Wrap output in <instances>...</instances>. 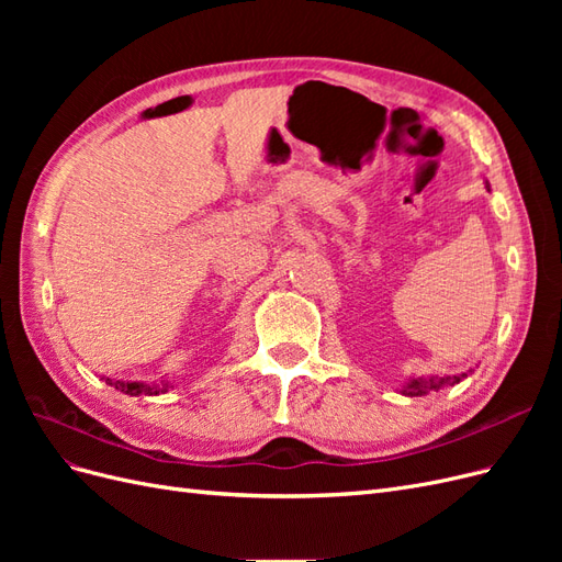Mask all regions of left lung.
<instances>
[{"label": "left lung", "mask_w": 562, "mask_h": 562, "mask_svg": "<svg viewBox=\"0 0 562 562\" xmlns=\"http://www.w3.org/2000/svg\"><path fill=\"white\" fill-rule=\"evenodd\" d=\"M485 187L490 190V184H485ZM469 372H471V370H469ZM469 372H457V375H443V378H438V375L411 378V380H407V382L403 384L401 394H403V396H427V394H431V391H438V389H446V386L459 384L464 378H469Z\"/></svg>", "instance_id": "obj_1"}]
</instances>
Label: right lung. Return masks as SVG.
<instances>
[{
  "label": "right lung",
  "instance_id": "obj_1",
  "mask_svg": "<svg viewBox=\"0 0 562 562\" xmlns=\"http://www.w3.org/2000/svg\"><path fill=\"white\" fill-rule=\"evenodd\" d=\"M110 384H114L116 389H122L124 394H128V396H140V394H159V389L157 386H149V384H145V382H112V380H108ZM168 389V384L161 389V391H166Z\"/></svg>",
  "mask_w": 562,
  "mask_h": 562
}]
</instances>
